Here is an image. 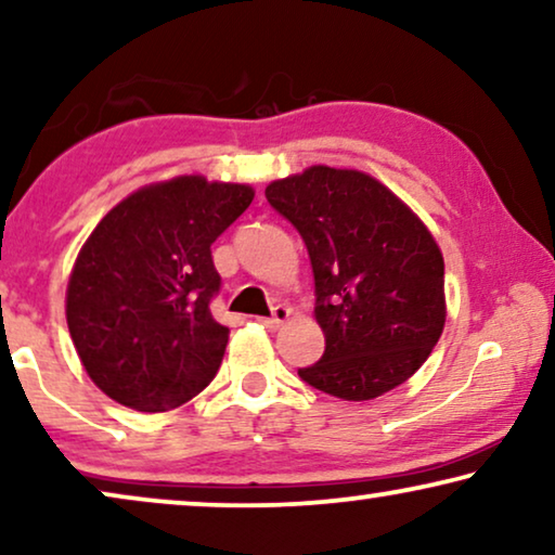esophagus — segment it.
Returning <instances> with one entry per match:
<instances>
[{
	"label": "esophagus",
	"instance_id": "obj_1",
	"mask_svg": "<svg viewBox=\"0 0 555 555\" xmlns=\"http://www.w3.org/2000/svg\"><path fill=\"white\" fill-rule=\"evenodd\" d=\"M287 318H291V308H285V306H275L272 308V313L268 315V318H260V323L264 325V328H280V325H283Z\"/></svg>",
	"mask_w": 555,
	"mask_h": 555
}]
</instances>
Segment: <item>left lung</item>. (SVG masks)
Here are the masks:
<instances>
[{
	"label": "left lung",
	"mask_w": 555,
	"mask_h": 555,
	"mask_svg": "<svg viewBox=\"0 0 555 555\" xmlns=\"http://www.w3.org/2000/svg\"><path fill=\"white\" fill-rule=\"evenodd\" d=\"M300 232L315 280L321 361L302 382L346 401L404 384L444 328V260L422 219L382 181L310 166L264 189Z\"/></svg>",
	"instance_id": "1"
}]
</instances>
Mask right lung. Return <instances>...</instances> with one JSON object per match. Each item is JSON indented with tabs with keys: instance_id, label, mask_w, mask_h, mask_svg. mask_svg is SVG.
Instances as JSON below:
<instances>
[{
	"instance_id": "obj_1",
	"label": "right lung",
	"mask_w": 555,
	"mask_h": 555,
	"mask_svg": "<svg viewBox=\"0 0 555 555\" xmlns=\"http://www.w3.org/2000/svg\"><path fill=\"white\" fill-rule=\"evenodd\" d=\"M245 184L179 177L105 215L67 283V328L88 376L118 404L166 412L207 386L230 328L211 315V242L253 204Z\"/></svg>"
}]
</instances>
